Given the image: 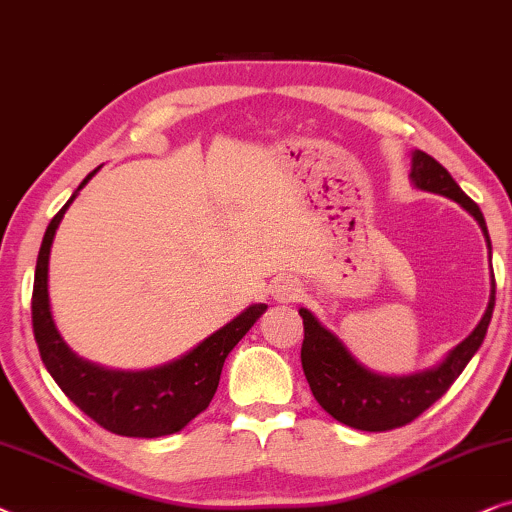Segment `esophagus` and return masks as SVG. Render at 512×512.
Wrapping results in <instances>:
<instances>
[{
	"instance_id": "1",
	"label": "esophagus",
	"mask_w": 512,
	"mask_h": 512,
	"mask_svg": "<svg viewBox=\"0 0 512 512\" xmlns=\"http://www.w3.org/2000/svg\"><path fill=\"white\" fill-rule=\"evenodd\" d=\"M271 295H274L278 302H292V299H297V295H299V285H297V281H292V278L283 276L274 283Z\"/></svg>"
}]
</instances>
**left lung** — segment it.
<instances>
[{"instance_id": "8db88e82", "label": "left lung", "mask_w": 512, "mask_h": 512, "mask_svg": "<svg viewBox=\"0 0 512 512\" xmlns=\"http://www.w3.org/2000/svg\"><path fill=\"white\" fill-rule=\"evenodd\" d=\"M410 177L424 192L447 196L466 208L485 231L487 245L492 250L485 217H482L478 203L463 194V189L456 185L445 166L417 149L412 154ZM494 299L496 285H492V297H489L487 311L478 327L456 349L449 351V356L438 367L412 374V377H381V374L365 370L344 349V344L318 323L311 311L299 309V316L304 320L302 367L313 398L330 417L358 428V431L381 433L410 424L447 393V388L454 384L468 360L480 349L494 313Z\"/></svg>"}]
</instances>
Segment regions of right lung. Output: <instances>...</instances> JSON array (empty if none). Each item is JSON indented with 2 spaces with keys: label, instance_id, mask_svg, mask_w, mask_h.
<instances>
[{
  "label": "right lung",
  "instance_id": "1",
  "mask_svg": "<svg viewBox=\"0 0 512 512\" xmlns=\"http://www.w3.org/2000/svg\"><path fill=\"white\" fill-rule=\"evenodd\" d=\"M93 173L81 182L79 189L91 180ZM77 192L46 227L37 269H34L32 330L39 356L60 391L105 431L128 438H159L182 431L196 414L210 405L229 351L267 311V304H252L241 316L220 327L215 335L203 339L187 356L154 370L117 372L77 358L58 335L49 306L51 243Z\"/></svg>",
  "mask_w": 512,
  "mask_h": 512
}]
</instances>
